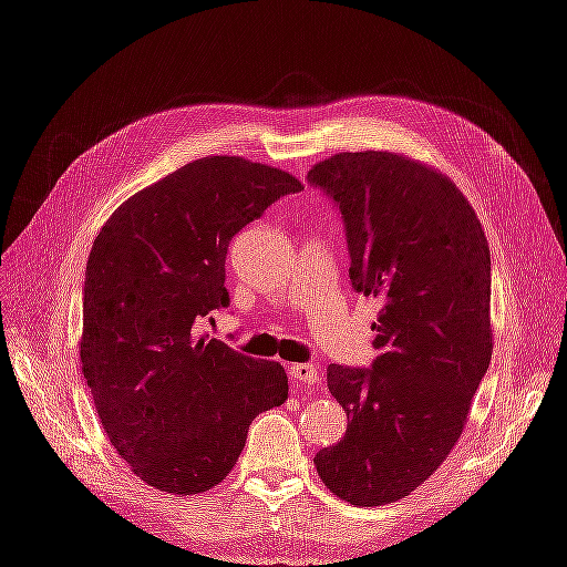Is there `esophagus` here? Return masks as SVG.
<instances>
[{
    "label": "esophagus",
    "instance_id": "34e87169",
    "mask_svg": "<svg viewBox=\"0 0 567 567\" xmlns=\"http://www.w3.org/2000/svg\"><path fill=\"white\" fill-rule=\"evenodd\" d=\"M288 375L293 383H302V385L319 383V371L312 364H290Z\"/></svg>",
    "mask_w": 567,
    "mask_h": 567
}]
</instances>
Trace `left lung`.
<instances>
[{
    "label": "left lung",
    "mask_w": 567,
    "mask_h": 567,
    "mask_svg": "<svg viewBox=\"0 0 567 567\" xmlns=\"http://www.w3.org/2000/svg\"><path fill=\"white\" fill-rule=\"evenodd\" d=\"M340 210L357 293L379 300L371 369L331 364L348 431L315 456L354 506L404 499L447 458L492 359V265L456 184L390 151L336 153L307 173Z\"/></svg>",
    "instance_id": "8db88e82"
}]
</instances>
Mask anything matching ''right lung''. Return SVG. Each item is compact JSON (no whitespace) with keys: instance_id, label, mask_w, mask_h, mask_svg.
Listing matches in <instances>:
<instances>
[{"instance_id":"1","label":"right lung","mask_w":567,"mask_h":567,"mask_svg":"<svg viewBox=\"0 0 567 567\" xmlns=\"http://www.w3.org/2000/svg\"><path fill=\"white\" fill-rule=\"evenodd\" d=\"M302 184L262 163L208 156L127 198L84 271L80 359L101 425L136 477L167 494L219 485L248 427L288 398L279 362L194 326L229 305L231 238Z\"/></svg>"}]
</instances>
